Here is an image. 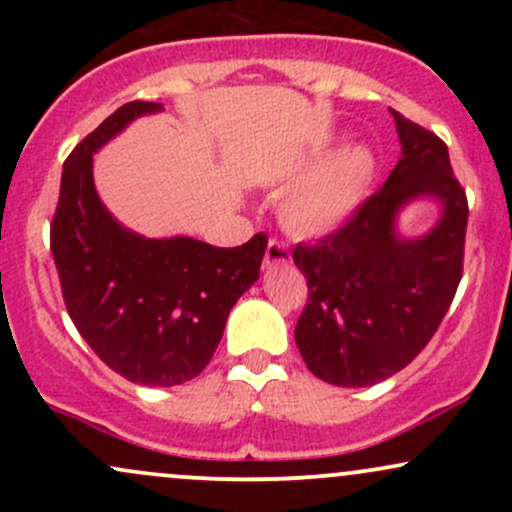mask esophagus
<instances>
[{"instance_id": "esophagus-1", "label": "esophagus", "mask_w": 512, "mask_h": 512, "mask_svg": "<svg viewBox=\"0 0 512 512\" xmlns=\"http://www.w3.org/2000/svg\"><path fill=\"white\" fill-rule=\"evenodd\" d=\"M291 260V252L289 245L284 240H276L272 238L267 243V252H264V267H274V264H284Z\"/></svg>"}]
</instances>
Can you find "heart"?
<instances>
[{
	"label": "heart",
	"mask_w": 512,
	"mask_h": 512,
	"mask_svg": "<svg viewBox=\"0 0 512 512\" xmlns=\"http://www.w3.org/2000/svg\"><path fill=\"white\" fill-rule=\"evenodd\" d=\"M373 175L375 156L366 146H346L337 151L286 199V228L305 238L337 231L361 207Z\"/></svg>",
	"instance_id": "obj_1"
}]
</instances>
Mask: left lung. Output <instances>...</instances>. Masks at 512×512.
<instances>
[{
  "mask_svg": "<svg viewBox=\"0 0 512 512\" xmlns=\"http://www.w3.org/2000/svg\"><path fill=\"white\" fill-rule=\"evenodd\" d=\"M390 113L402 158L385 185L337 231L293 248L308 281L298 351L310 373L339 387L375 385L409 366L436 334L462 279L469 204L448 144ZM421 194L438 196L444 216L428 237L399 241L396 211Z\"/></svg>",
  "mask_w": 512,
  "mask_h": 512,
  "instance_id": "obj_1",
  "label": "left lung"
}]
</instances>
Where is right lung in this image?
I'll list each match as a JSON object with an SVG mask.
<instances>
[{
    "label": "right lung",
    "mask_w": 512,
    "mask_h": 512,
    "mask_svg": "<svg viewBox=\"0 0 512 512\" xmlns=\"http://www.w3.org/2000/svg\"><path fill=\"white\" fill-rule=\"evenodd\" d=\"M156 110L158 103H125L74 146L62 168L50 250L67 313L96 356L129 383L170 387L207 368L228 313L260 276L267 236L214 248L117 226L93 187V154L134 117Z\"/></svg>",
    "instance_id": "obj_1"
}]
</instances>
